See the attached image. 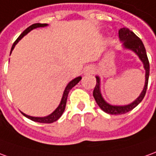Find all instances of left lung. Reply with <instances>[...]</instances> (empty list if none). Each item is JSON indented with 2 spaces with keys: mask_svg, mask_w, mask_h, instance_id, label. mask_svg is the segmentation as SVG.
Segmentation results:
<instances>
[{
  "mask_svg": "<svg viewBox=\"0 0 156 156\" xmlns=\"http://www.w3.org/2000/svg\"><path fill=\"white\" fill-rule=\"evenodd\" d=\"M119 37L122 41H123V45L126 48H129L133 52H135L140 58L144 63V67L145 69L146 74H145V85L144 87L143 91L141 92L140 96L137 98L135 101L132 102L131 104L126 105V106H112L107 103L103 100L100 92V80L99 77H97V84L95 86L93 90V97L97 101L98 105L100 107L102 111H104L107 113L112 114V115H119V114H123L133 110V108L140 104L141 101L143 100L145 93H146L147 87H148V81H149V76H150V63L147 57L146 50L144 46L143 42L141 41L140 37L136 34L133 33L129 28L122 27L119 31Z\"/></svg>",
  "mask_w": 156,
  "mask_h": 156,
  "instance_id": "8db88e82",
  "label": "left lung"
}]
</instances>
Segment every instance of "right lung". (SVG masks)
I'll use <instances>...</instances> for the list:
<instances>
[{
    "label": "right lung",
    "instance_id": "add662e5",
    "mask_svg": "<svg viewBox=\"0 0 156 156\" xmlns=\"http://www.w3.org/2000/svg\"><path fill=\"white\" fill-rule=\"evenodd\" d=\"M45 26H47V24H46V23H34V24H33V25L29 26V27H27V29H25V30L23 31L19 37L16 38V40L14 42L12 47V49H11V52L12 51V49L14 48V47H15V45L17 44V42H18V41H19L20 39L24 36V35H26L28 32H30L31 30H33L34 28H36V27H45ZM80 79H81V77L79 76V77H77V78H76V79H74L73 80H71V81L67 85L66 90H65V91H64V95H63L62 100H61V101H60V104H59V106H58V108L55 109V111L54 112H52L50 115L47 116V117H44V118H35V117L27 116L26 115V114H24V113H23V114L25 116V117H27V119H31L32 121H34V122H42V123H51V122H55V121H57V120L61 117V115L63 114V112H64V111H65V109H66V101H67V97H68L69 91L70 90V89H71L72 87H75L76 84L80 81Z\"/></svg>",
    "mask_w": 156,
    "mask_h": 156
}]
</instances>
